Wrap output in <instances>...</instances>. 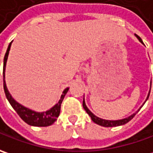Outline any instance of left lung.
<instances>
[{
    "label": "left lung",
    "instance_id": "8db88e82",
    "mask_svg": "<svg viewBox=\"0 0 153 153\" xmlns=\"http://www.w3.org/2000/svg\"><path fill=\"white\" fill-rule=\"evenodd\" d=\"M134 35H135V37L139 39V41H140L141 43H143L141 38L139 37L138 35H136V34H134ZM151 85H152V82H151ZM150 91H151V86H150L149 93H148V95H147V97H146V99L145 103L146 102V100H147V99H148V97H149ZM144 103H143V105H144ZM141 107H142V106H141ZM141 107H140V109H141ZM83 108L85 109V110L86 111V113L91 116V120H92V122H93V123H95L96 124H97V125L103 126V127H107V128H109V127H117V126H122V125L126 124L127 123H128L130 120H132V119L134 118V116L136 115L137 112L140 110V109H139L135 113H134L133 115L128 116V117H126V118L120 119V120H114V121H113V120H105V119H102V118H99V117H97V116H95V115H94V114H93V113H92V112H91V111L87 108V106H86V104H85V98L83 99Z\"/></svg>",
    "mask_w": 153,
    "mask_h": 153
}]
</instances>
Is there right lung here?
I'll use <instances>...</instances> for the list:
<instances>
[{"label": "right lung", "instance_id": "obj_1", "mask_svg": "<svg viewBox=\"0 0 153 153\" xmlns=\"http://www.w3.org/2000/svg\"><path fill=\"white\" fill-rule=\"evenodd\" d=\"M12 42L8 45V48H7V52L5 54V56H4L3 62V87L6 97H7L8 102L12 105V107L14 109V110L17 112V114L19 116V117L23 120L25 123H26L30 126H35V127H48V126H50L56 121L57 117L60 115L61 104L62 103L64 97L67 94L69 88L68 87L64 90L62 96H61V99L59 100V102L56 105H54L49 110H46L43 112H37V111L30 110L29 108H26V107L23 106L22 104L18 103L15 99L13 98L12 95L9 93L7 87V85H6V81H5L6 65H7V61L8 58V54H9V50H10L11 45H12Z\"/></svg>", "mask_w": 153, "mask_h": 153}]
</instances>
